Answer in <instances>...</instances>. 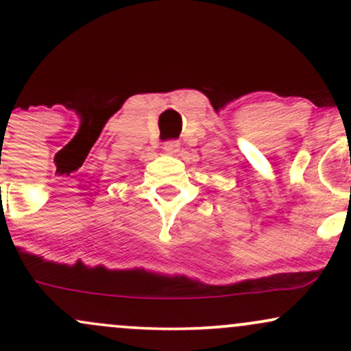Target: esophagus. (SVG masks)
<instances>
[{"label": "esophagus", "mask_w": 351, "mask_h": 351, "mask_svg": "<svg viewBox=\"0 0 351 351\" xmlns=\"http://www.w3.org/2000/svg\"><path fill=\"white\" fill-rule=\"evenodd\" d=\"M163 150L175 155V153H178V150H180V143L176 142V140H168V142L163 145Z\"/></svg>", "instance_id": "34e87169"}]
</instances>
